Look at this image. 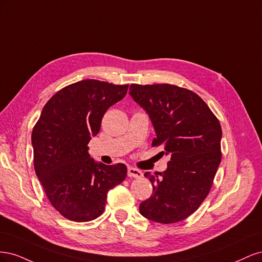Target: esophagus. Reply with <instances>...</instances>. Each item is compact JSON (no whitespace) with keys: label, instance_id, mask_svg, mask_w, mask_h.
<instances>
[{"label":"esophagus","instance_id":"obj_1","mask_svg":"<svg viewBox=\"0 0 262 262\" xmlns=\"http://www.w3.org/2000/svg\"><path fill=\"white\" fill-rule=\"evenodd\" d=\"M128 176L133 177V178H142L143 177V172L134 167H129L128 168Z\"/></svg>","mask_w":262,"mask_h":262}]
</instances>
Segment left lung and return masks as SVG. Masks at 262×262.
Returning a JSON list of instances; mask_svg holds the SVG:
<instances>
[{"instance_id": "8db88e82", "label": "left lung", "mask_w": 262, "mask_h": 262, "mask_svg": "<svg viewBox=\"0 0 262 262\" xmlns=\"http://www.w3.org/2000/svg\"><path fill=\"white\" fill-rule=\"evenodd\" d=\"M130 95L149 116L156 138L170 155L167 169L144 176L153 193L140 204L144 217L162 224L187 219L207 198L221 163L222 128L201 97L170 84H131Z\"/></svg>"}]
</instances>
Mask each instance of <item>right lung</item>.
<instances>
[{
	"label": "right lung",
	"instance_id": "right-lung-1",
	"mask_svg": "<svg viewBox=\"0 0 262 262\" xmlns=\"http://www.w3.org/2000/svg\"><path fill=\"white\" fill-rule=\"evenodd\" d=\"M129 85L84 80L47 101L31 133L36 175L53 208L74 222H89L105 210L107 193L126 177L124 164L96 163L89 154L109 107Z\"/></svg>",
	"mask_w": 262,
	"mask_h": 262
}]
</instances>
